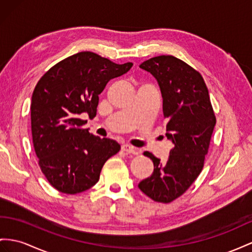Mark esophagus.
<instances>
[{
    "label": "esophagus",
    "instance_id": "obj_1",
    "mask_svg": "<svg viewBox=\"0 0 252 252\" xmlns=\"http://www.w3.org/2000/svg\"><path fill=\"white\" fill-rule=\"evenodd\" d=\"M121 148H122V150H124V151L126 152V153L137 154V153L139 152V151L136 149V148H134V147H132V146H130V145H124Z\"/></svg>",
    "mask_w": 252,
    "mask_h": 252
}]
</instances>
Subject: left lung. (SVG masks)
<instances>
[{
    "label": "left lung",
    "instance_id": "1",
    "mask_svg": "<svg viewBox=\"0 0 252 252\" xmlns=\"http://www.w3.org/2000/svg\"><path fill=\"white\" fill-rule=\"evenodd\" d=\"M156 77L163 96L166 136L173 144L165 163L146 151L153 173L138 188L157 202L169 203L189 189L201 172L216 117L202 75L172 55H160L139 66Z\"/></svg>",
    "mask_w": 252,
    "mask_h": 252
}]
</instances>
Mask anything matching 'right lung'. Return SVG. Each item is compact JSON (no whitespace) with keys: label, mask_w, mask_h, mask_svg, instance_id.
Returning a JSON list of instances; mask_svg holds the SVG:
<instances>
[{"label":"right lung","mask_w":252,"mask_h":252,"mask_svg":"<svg viewBox=\"0 0 252 252\" xmlns=\"http://www.w3.org/2000/svg\"><path fill=\"white\" fill-rule=\"evenodd\" d=\"M132 66L85 51L57 63L38 81L31 102L32 136L38 165L59 191L74 195L89 189L106 160L119 152L118 143L89 133L83 127L87 120L80 117H94L108 81Z\"/></svg>","instance_id":"add662e5"}]
</instances>
